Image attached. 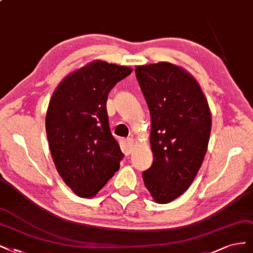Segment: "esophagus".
Wrapping results in <instances>:
<instances>
[{
	"label": "esophagus",
	"mask_w": 253,
	"mask_h": 253,
	"mask_svg": "<svg viewBox=\"0 0 253 253\" xmlns=\"http://www.w3.org/2000/svg\"><path fill=\"white\" fill-rule=\"evenodd\" d=\"M134 148V141L132 138H124L121 141V149L125 154H130Z\"/></svg>",
	"instance_id": "34e87169"
}]
</instances>
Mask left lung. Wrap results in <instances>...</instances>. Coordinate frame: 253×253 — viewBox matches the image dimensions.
I'll use <instances>...</instances> for the list:
<instances>
[{"instance_id":"8db88e82","label":"left lung","mask_w":253,"mask_h":253,"mask_svg":"<svg viewBox=\"0 0 253 253\" xmlns=\"http://www.w3.org/2000/svg\"><path fill=\"white\" fill-rule=\"evenodd\" d=\"M151 118L153 163L143 180L153 200L167 204L188 189L205 157L209 106L188 72L167 62L135 68Z\"/></svg>"}]
</instances>
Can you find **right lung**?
<instances>
[{
	"mask_svg": "<svg viewBox=\"0 0 253 253\" xmlns=\"http://www.w3.org/2000/svg\"><path fill=\"white\" fill-rule=\"evenodd\" d=\"M131 71L95 61L70 73L52 94L46 115L48 143L56 170L79 197H94L124 158L111 134L106 103Z\"/></svg>",
	"mask_w": 253,
	"mask_h": 253,
	"instance_id": "add662e5",
	"label": "right lung"
}]
</instances>
